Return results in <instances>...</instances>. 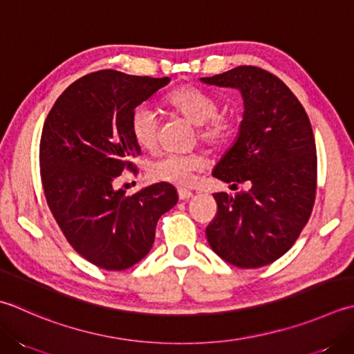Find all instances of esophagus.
<instances>
[{"label": "esophagus", "mask_w": 354, "mask_h": 354, "mask_svg": "<svg viewBox=\"0 0 354 354\" xmlns=\"http://www.w3.org/2000/svg\"><path fill=\"white\" fill-rule=\"evenodd\" d=\"M178 196H179V199H181V201H187V199H190L193 196V193L190 190H187V189H179L178 190Z\"/></svg>", "instance_id": "esophagus-1"}]
</instances>
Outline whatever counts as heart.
<instances>
[{
	"label": "heart",
	"instance_id": "b5f03b06",
	"mask_svg": "<svg viewBox=\"0 0 354 354\" xmlns=\"http://www.w3.org/2000/svg\"><path fill=\"white\" fill-rule=\"evenodd\" d=\"M169 106L187 121L198 126V136L210 145H225L236 130L232 116L218 115L219 104L204 90L183 86L167 96ZM130 131L135 142L144 150H153L158 142V115L149 104H140L131 113ZM203 169V159L196 155L167 153L151 161L149 176L158 183L185 187L192 183L193 173Z\"/></svg>",
	"mask_w": 354,
	"mask_h": 354
}]
</instances>
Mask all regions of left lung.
Wrapping results in <instances>:
<instances>
[{
  "label": "left lung",
  "instance_id": "1",
  "mask_svg": "<svg viewBox=\"0 0 354 354\" xmlns=\"http://www.w3.org/2000/svg\"><path fill=\"white\" fill-rule=\"evenodd\" d=\"M201 82L239 90L244 113L236 141L213 176L232 189L248 187L234 196L214 193L218 212L207 241L228 264L268 266L292 248L313 210L317 158L310 120L292 90L259 67L239 66Z\"/></svg>",
  "mask_w": 354,
  "mask_h": 354
}]
</instances>
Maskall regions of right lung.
Segmentation results:
<instances>
[{"label": "right lung", "instance_id": "right-lung-1", "mask_svg": "<svg viewBox=\"0 0 354 354\" xmlns=\"http://www.w3.org/2000/svg\"><path fill=\"white\" fill-rule=\"evenodd\" d=\"M169 82L167 76L88 73L62 92L46 118L39 167L48 209L68 244L100 268L140 262L153 245L158 219L178 203L167 183L130 196L115 187L141 153L131 113Z\"/></svg>", "mask_w": 354, "mask_h": 354}]
</instances>
